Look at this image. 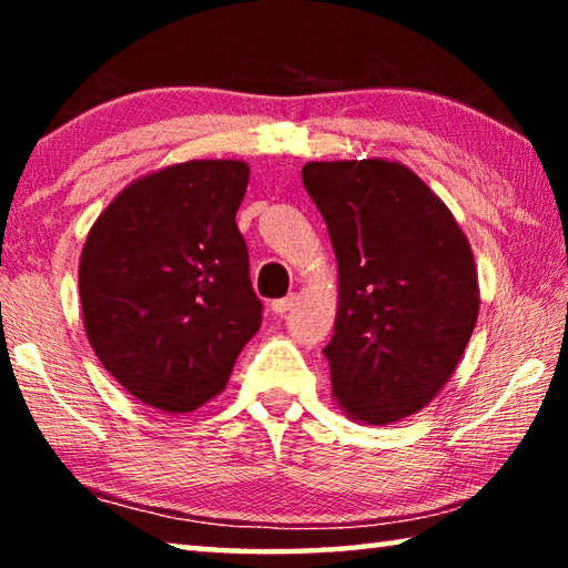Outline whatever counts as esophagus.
Wrapping results in <instances>:
<instances>
[{
    "mask_svg": "<svg viewBox=\"0 0 568 568\" xmlns=\"http://www.w3.org/2000/svg\"><path fill=\"white\" fill-rule=\"evenodd\" d=\"M295 301H297V297H295V295H287V297H281V301H273V303H271V311H273L275 315H285L287 311H293V305H295Z\"/></svg>",
    "mask_w": 568,
    "mask_h": 568,
    "instance_id": "obj_1",
    "label": "esophagus"
}]
</instances>
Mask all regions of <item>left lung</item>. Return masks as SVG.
I'll return each instance as SVG.
<instances>
[{
	"instance_id": "1",
	"label": "left lung",
	"mask_w": 568,
	"mask_h": 568,
	"mask_svg": "<svg viewBox=\"0 0 568 568\" xmlns=\"http://www.w3.org/2000/svg\"><path fill=\"white\" fill-rule=\"evenodd\" d=\"M338 261V313L323 353L333 400L371 426L408 418L454 376L476 328L474 253L434 190L396 160L303 165Z\"/></svg>"
}]
</instances>
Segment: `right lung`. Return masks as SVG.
Returning a JSON list of instances; mask_svg holds the SVG:
<instances>
[{"label":"right lung","mask_w":568,"mask_h":568,"mask_svg":"<svg viewBox=\"0 0 568 568\" xmlns=\"http://www.w3.org/2000/svg\"><path fill=\"white\" fill-rule=\"evenodd\" d=\"M250 165L190 160L132 180L90 227L80 257L84 333L145 406L190 413L225 390L263 305L235 213Z\"/></svg>","instance_id":"1"}]
</instances>
